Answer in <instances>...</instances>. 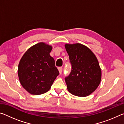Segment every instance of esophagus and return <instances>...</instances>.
Masks as SVG:
<instances>
[{
  "label": "esophagus",
  "instance_id": "esophagus-1",
  "mask_svg": "<svg viewBox=\"0 0 124 124\" xmlns=\"http://www.w3.org/2000/svg\"><path fill=\"white\" fill-rule=\"evenodd\" d=\"M58 70H59V72H60V74H61L62 72V70H63L62 67H58Z\"/></svg>",
  "mask_w": 124,
  "mask_h": 124
}]
</instances>
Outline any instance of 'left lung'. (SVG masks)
Instances as JSON below:
<instances>
[{"instance_id": "8db88e82", "label": "left lung", "mask_w": 124, "mask_h": 124, "mask_svg": "<svg viewBox=\"0 0 124 124\" xmlns=\"http://www.w3.org/2000/svg\"><path fill=\"white\" fill-rule=\"evenodd\" d=\"M72 66L70 74L65 77L70 93L86 97L98 87L101 80V70L94 54L81 44L65 45Z\"/></svg>"}]
</instances>
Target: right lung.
I'll use <instances>...</instances> for the list:
<instances>
[{
	"label": "right lung",
	"mask_w": 124,
	"mask_h": 124,
	"mask_svg": "<svg viewBox=\"0 0 124 124\" xmlns=\"http://www.w3.org/2000/svg\"><path fill=\"white\" fill-rule=\"evenodd\" d=\"M51 46L44 43L29 48L22 56L18 67L21 84L32 95L47 92L58 75L54 58L50 55Z\"/></svg>",
	"instance_id": "obj_1"
}]
</instances>
